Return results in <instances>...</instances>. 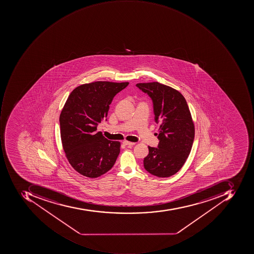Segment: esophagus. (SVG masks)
I'll return each mask as SVG.
<instances>
[{
    "instance_id": "34e87169",
    "label": "esophagus",
    "mask_w": 254,
    "mask_h": 254,
    "mask_svg": "<svg viewBox=\"0 0 254 254\" xmlns=\"http://www.w3.org/2000/svg\"><path fill=\"white\" fill-rule=\"evenodd\" d=\"M123 144L125 145V146H133L135 144V143H132V142H129V141H124Z\"/></svg>"
}]
</instances>
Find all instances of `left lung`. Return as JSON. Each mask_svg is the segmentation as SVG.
Returning <instances> with one entry per match:
<instances>
[{"instance_id": "left-lung-1", "label": "left lung", "mask_w": 254, "mask_h": 254, "mask_svg": "<svg viewBox=\"0 0 254 254\" xmlns=\"http://www.w3.org/2000/svg\"><path fill=\"white\" fill-rule=\"evenodd\" d=\"M136 86L152 99L155 122L159 125L157 147L149 148L143 166L159 178L173 176L189 157L194 126L186 100L179 91L159 82L138 83Z\"/></svg>"}]
</instances>
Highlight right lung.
<instances>
[{
	"label": "right lung",
	"instance_id": "obj_1",
	"mask_svg": "<svg viewBox=\"0 0 254 254\" xmlns=\"http://www.w3.org/2000/svg\"><path fill=\"white\" fill-rule=\"evenodd\" d=\"M129 82L95 81L71 91L60 117L62 143L71 166L86 177H99L113 167L121 143L105 138L97 127L107 121L115 95Z\"/></svg>",
	"mask_w": 254,
	"mask_h": 254
}]
</instances>
